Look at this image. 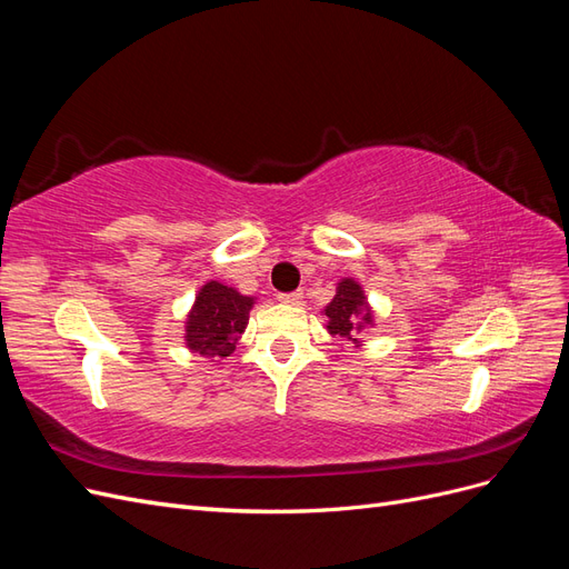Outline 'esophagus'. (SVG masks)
Returning <instances> with one entry per match:
<instances>
[{"instance_id":"obj_1","label":"esophagus","mask_w":569,"mask_h":569,"mask_svg":"<svg viewBox=\"0 0 569 569\" xmlns=\"http://www.w3.org/2000/svg\"><path fill=\"white\" fill-rule=\"evenodd\" d=\"M278 299H280V303H287V306H299L303 297H301V291H291V295H280Z\"/></svg>"}]
</instances>
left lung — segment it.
<instances>
[{"instance_id": "1", "label": "left lung", "mask_w": 569, "mask_h": 569, "mask_svg": "<svg viewBox=\"0 0 569 569\" xmlns=\"http://www.w3.org/2000/svg\"><path fill=\"white\" fill-rule=\"evenodd\" d=\"M327 322V332L343 341H351L353 347H363L358 337L375 327V311L368 303L366 289L356 278H341L337 282V295L320 311Z\"/></svg>"}]
</instances>
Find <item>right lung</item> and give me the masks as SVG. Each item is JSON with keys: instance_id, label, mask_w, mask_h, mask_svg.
I'll return each mask as SVG.
<instances>
[{"instance_id": "right-lung-1", "label": "right lung", "mask_w": 569, "mask_h": 569, "mask_svg": "<svg viewBox=\"0 0 569 569\" xmlns=\"http://www.w3.org/2000/svg\"><path fill=\"white\" fill-rule=\"evenodd\" d=\"M256 297L209 280L197 291L184 318V347L203 358H226L242 339Z\"/></svg>"}]
</instances>
